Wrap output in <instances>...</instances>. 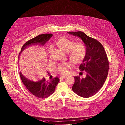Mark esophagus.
Segmentation results:
<instances>
[{"label": "esophagus", "mask_w": 125, "mask_h": 125, "mask_svg": "<svg viewBox=\"0 0 125 125\" xmlns=\"http://www.w3.org/2000/svg\"><path fill=\"white\" fill-rule=\"evenodd\" d=\"M66 77H67V76H61L60 77V79H64V78H65Z\"/></svg>", "instance_id": "34e87169"}]
</instances>
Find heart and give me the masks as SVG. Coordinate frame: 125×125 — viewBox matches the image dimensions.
I'll return each mask as SVG.
<instances>
[{
  "label": "heart",
  "mask_w": 125,
  "mask_h": 125,
  "mask_svg": "<svg viewBox=\"0 0 125 125\" xmlns=\"http://www.w3.org/2000/svg\"><path fill=\"white\" fill-rule=\"evenodd\" d=\"M55 43L60 49L67 52L69 59L74 64H81L86 57L87 47L85 44L82 42L75 43V42L72 40L63 37L57 40ZM51 52L50 49L49 52L50 56ZM72 66L71 62H66L59 65L56 68V71L61 75H66Z\"/></svg>",
  "instance_id": "heart-1"
}]
</instances>
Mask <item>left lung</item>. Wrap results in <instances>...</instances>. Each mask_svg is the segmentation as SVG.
<instances>
[{"instance_id": "left-lung-1", "label": "left lung", "mask_w": 125, "mask_h": 125, "mask_svg": "<svg viewBox=\"0 0 125 125\" xmlns=\"http://www.w3.org/2000/svg\"><path fill=\"white\" fill-rule=\"evenodd\" d=\"M80 38L87 47V54L83 63L80 66L81 72L86 76L81 78L75 76L73 90L83 98H89L96 94L103 86L107 78L109 62L105 50L97 40L90 37L82 31L68 32Z\"/></svg>"}]
</instances>
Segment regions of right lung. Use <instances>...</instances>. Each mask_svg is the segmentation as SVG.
Returning a JSON list of instances; mask_svg holds the SVG:
<instances>
[{"mask_svg": "<svg viewBox=\"0 0 125 125\" xmlns=\"http://www.w3.org/2000/svg\"><path fill=\"white\" fill-rule=\"evenodd\" d=\"M52 36V35L51 34H41L28 41L22 46L19 55L23 50L30 45L39 44L43 45ZM20 75L23 83L28 91L34 96L40 99H45L53 93L59 81V78L56 77L51 81H47L43 78L42 80L34 82L31 80L34 77L29 76L26 77L21 72H20Z\"/></svg>", "mask_w": 125, "mask_h": 125, "instance_id": "obj_1", "label": "right lung"}]
</instances>
